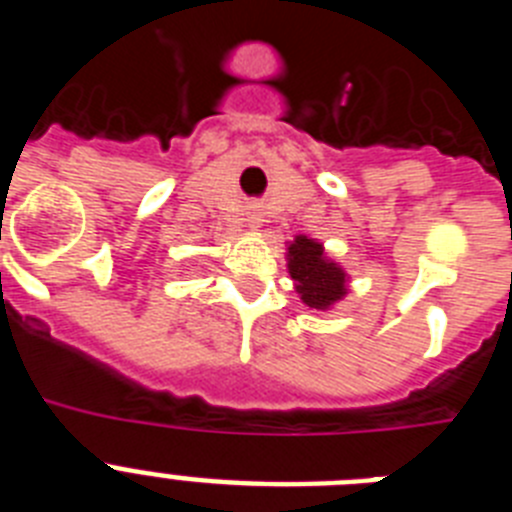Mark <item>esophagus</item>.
I'll list each match as a JSON object with an SVG mask.
<instances>
[{"instance_id": "1", "label": "esophagus", "mask_w": 512, "mask_h": 512, "mask_svg": "<svg viewBox=\"0 0 512 512\" xmlns=\"http://www.w3.org/2000/svg\"><path fill=\"white\" fill-rule=\"evenodd\" d=\"M261 223H264V217H261V212L259 210H253V212H248V228H261Z\"/></svg>"}]
</instances>
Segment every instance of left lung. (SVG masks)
Returning <instances> with one entry per match:
<instances>
[{"instance_id": "left-lung-1", "label": "left lung", "mask_w": 512, "mask_h": 512, "mask_svg": "<svg viewBox=\"0 0 512 512\" xmlns=\"http://www.w3.org/2000/svg\"><path fill=\"white\" fill-rule=\"evenodd\" d=\"M287 269L295 292L312 310H330L348 295V274L325 256L323 243L315 238L295 235V241L287 246Z\"/></svg>"}]
</instances>
